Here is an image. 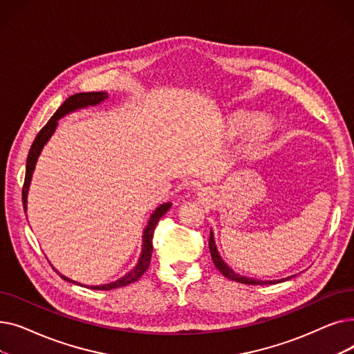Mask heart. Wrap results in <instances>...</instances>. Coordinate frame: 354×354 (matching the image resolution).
I'll return each instance as SVG.
<instances>
[{
	"mask_svg": "<svg viewBox=\"0 0 354 354\" xmlns=\"http://www.w3.org/2000/svg\"><path fill=\"white\" fill-rule=\"evenodd\" d=\"M251 130V136L259 145H264L270 136L271 126L264 116L255 113H235L224 124V135L230 139L244 135Z\"/></svg>",
	"mask_w": 354,
	"mask_h": 354,
	"instance_id": "heart-1",
	"label": "heart"
}]
</instances>
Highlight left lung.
I'll use <instances>...</instances> for the list:
<instances>
[{
	"label": "left lung",
	"mask_w": 354,
	"mask_h": 354,
	"mask_svg": "<svg viewBox=\"0 0 354 354\" xmlns=\"http://www.w3.org/2000/svg\"><path fill=\"white\" fill-rule=\"evenodd\" d=\"M209 251H211V257H212V261L215 264V267L222 272V275L230 278V280L232 281H236V283H241V284H248V286H263V284H278V283H283V281H287L290 280V278L295 277L297 274L294 275H290V277H286V278H281V280H257V278H251V277H245V275H241L238 272H235L224 259L221 258L219 252H218V248H216V244H215V238H214V232L211 230V234H209Z\"/></svg>",
	"instance_id": "obj_1"
}]
</instances>
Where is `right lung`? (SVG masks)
<instances>
[{
    "label": "right lung",
    "mask_w": 354,
    "mask_h": 354,
    "mask_svg": "<svg viewBox=\"0 0 354 354\" xmlns=\"http://www.w3.org/2000/svg\"><path fill=\"white\" fill-rule=\"evenodd\" d=\"M109 97V95L106 91H91V93H77V95L70 96L59 109L53 115V118L47 122V124L40 130L39 135L35 136L31 149L27 156V166H26V179H24V187H23V205H24V211L27 212V198H28V189H30V183H31V178H32V172L35 169V163L39 160V156L41 155L43 147L46 146V143L50 140V138L53 136V133L55 132V129L59 126V120L71 113V111H76L79 109H84L88 106H96L100 104L102 102H104ZM172 203L166 202L162 203L160 207H158L153 214L151 215L147 221V225L143 230V235H142V252L139 257V261L135 266V268L132 271L126 272L123 277H120L119 280L109 283V284H102V286H84L87 288L91 290H113V288H119V287H124L127 284H132L135 281H138L139 278L143 275V272L149 268V264H151V258H152V252H153V244H152V238H153V232L156 228V224L159 222V219L171 209ZM57 271V270H55ZM57 274L63 278V280L73 283V284H79L77 281L70 280L68 277L60 274L57 271ZM83 286V284H79Z\"/></svg>",
    "instance_id": "obj_1"
}]
</instances>
